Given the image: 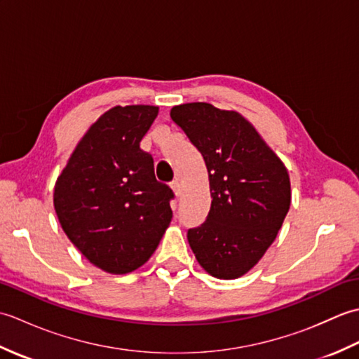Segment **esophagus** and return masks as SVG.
I'll list each match as a JSON object with an SVG mask.
<instances>
[{
	"instance_id": "1",
	"label": "esophagus",
	"mask_w": 359,
	"mask_h": 359,
	"mask_svg": "<svg viewBox=\"0 0 359 359\" xmlns=\"http://www.w3.org/2000/svg\"><path fill=\"white\" fill-rule=\"evenodd\" d=\"M171 188H172L174 194L179 197V196H180V182H179L177 179H175V180H172V182H171Z\"/></svg>"
}]
</instances>
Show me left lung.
I'll use <instances>...</instances> for the list:
<instances>
[{
	"mask_svg": "<svg viewBox=\"0 0 359 359\" xmlns=\"http://www.w3.org/2000/svg\"><path fill=\"white\" fill-rule=\"evenodd\" d=\"M171 118L199 149L210 179L211 208L188 230L189 247L211 276L239 278L276 239L292 201L288 172L239 112L187 103L174 106Z\"/></svg>",
	"mask_w": 359,
	"mask_h": 359,
	"instance_id": "left-lung-1",
	"label": "left lung"
}]
</instances>
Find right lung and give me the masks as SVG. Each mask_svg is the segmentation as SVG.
<instances>
[{"mask_svg":"<svg viewBox=\"0 0 359 359\" xmlns=\"http://www.w3.org/2000/svg\"><path fill=\"white\" fill-rule=\"evenodd\" d=\"M157 106H116L80 140L53 191L67 238L90 264L108 273L139 269L171 222L172 189L154 175L140 142Z\"/></svg>","mask_w":359,"mask_h":359,"instance_id":"obj_1","label":"right lung"}]
</instances>
